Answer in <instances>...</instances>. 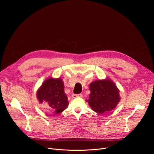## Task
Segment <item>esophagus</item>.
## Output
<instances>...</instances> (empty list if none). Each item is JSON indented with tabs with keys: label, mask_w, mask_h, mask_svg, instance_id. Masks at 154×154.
<instances>
[{
	"label": "esophagus",
	"mask_w": 154,
	"mask_h": 154,
	"mask_svg": "<svg viewBox=\"0 0 154 154\" xmlns=\"http://www.w3.org/2000/svg\"><path fill=\"white\" fill-rule=\"evenodd\" d=\"M82 96H83V95H82V94H72V98H75V97H82Z\"/></svg>",
	"instance_id": "1"
}]
</instances>
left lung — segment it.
<instances>
[{"label":"left lung","instance_id":"1","mask_svg":"<svg viewBox=\"0 0 154 154\" xmlns=\"http://www.w3.org/2000/svg\"><path fill=\"white\" fill-rule=\"evenodd\" d=\"M90 91L89 99L86 101L94 112L100 115L113 110L121 100L119 90L108 78L91 82Z\"/></svg>","mask_w":154,"mask_h":154}]
</instances>
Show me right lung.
<instances>
[{
	"label": "right lung",
	"mask_w": 154,
	"mask_h": 154,
	"mask_svg": "<svg viewBox=\"0 0 154 154\" xmlns=\"http://www.w3.org/2000/svg\"><path fill=\"white\" fill-rule=\"evenodd\" d=\"M36 98L39 103L48 105L55 115L63 112L69 105L64 83L60 78L51 77L46 79L36 91Z\"/></svg>",
	"instance_id": "obj_1"
}]
</instances>
